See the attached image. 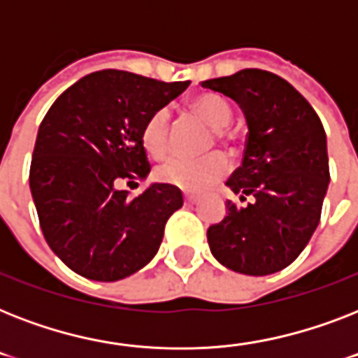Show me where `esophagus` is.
Segmentation results:
<instances>
[{"label":"esophagus","instance_id":"obj_1","mask_svg":"<svg viewBox=\"0 0 358 358\" xmlns=\"http://www.w3.org/2000/svg\"><path fill=\"white\" fill-rule=\"evenodd\" d=\"M184 199H185V204H196V202H199V196L189 195V193H185Z\"/></svg>","mask_w":358,"mask_h":358}]
</instances>
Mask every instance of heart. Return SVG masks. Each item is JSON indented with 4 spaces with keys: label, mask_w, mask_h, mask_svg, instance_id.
Wrapping results in <instances>:
<instances>
[{
    "label": "heart",
    "mask_w": 358,
    "mask_h": 358,
    "mask_svg": "<svg viewBox=\"0 0 358 358\" xmlns=\"http://www.w3.org/2000/svg\"><path fill=\"white\" fill-rule=\"evenodd\" d=\"M191 109L201 117L212 129H215L217 137H223V129L229 128L232 120V109L229 102L219 94L204 92L191 100ZM143 146L154 157H163L169 150V111L157 109L148 117L143 126ZM229 173V159L213 152L204 157H173L156 171L159 182L174 187H180L191 193L208 189L210 185L217 184L224 174Z\"/></svg>",
    "instance_id": "b5f03b06"
}]
</instances>
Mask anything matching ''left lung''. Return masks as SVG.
Masks as SVG:
<instances>
[{
    "mask_svg": "<svg viewBox=\"0 0 358 358\" xmlns=\"http://www.w3.org/2000/svg\"><path fill=\"white\" fill-rule=\"evenodd\" d=\"M234 100L247 120L241 167L227 185L249 204L227 202V215L208 229L219 264L243 275H271L312 238L329 187L327 135L312 106L278 76L258 69L202 81Z\"/></svg>",
    "mask_w": 358,
    "mask_h": 358,
    "instance_id": "1",
    "label": "left lung"
}]
</instances>
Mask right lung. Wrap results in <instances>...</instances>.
Wrapping results in <instances>:
<instances>
[{
  "instance_id": "right-lung-1",
  "label": "right lung",
  "mask_w": 358,
  "mask_h": 358,
  "mask_svg": "<svg viewBox=\"0 0 358 358\" xmlns=\"http://www.w3.org/2000/svg\"><path fill=\"white\" fill-rule=\"evenodd\" d=\"M187 85L100 70L69 87L42 120L31 195L48 245L81 277L113 282L156 256L182 191L150 184L128 199L119 185L148 176L143 126Z\"/></svg>"
}]
</instances>
